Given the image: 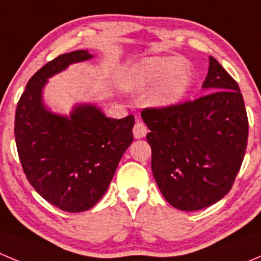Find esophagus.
Here are the masks:
<instances>
[{"mask_svg": "<svg viewBox=\"0 0 261 261\" xmlns=\"http://www.w3.org/2000/svg\"><path fill=\"white\" fill-rule=\"evenodd\" d=\"M146 133H147L146 125H145L142 121L137 120V123H136L135 126H133V136H135V138L145 137V136H146Z\"/></svg>", "mask_w": 261, "mask_h": 261, "instance_id": "34e87169", "label": "esophagus"}]
</instances>
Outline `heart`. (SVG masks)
Here are the masks:
<instances>
[{"mask_svg": "<svg viewBox=\"0 0 261 261\" xmlns=\"http://www.w3.org/2000/svg\"><path fill=\"white\" fill-rule=\"evenodd\" d=\"M193 82L192 66L180 57H146L129 69L126 87L136 93H150V105L171 108L179 105Z\"/></svg>", "mask_w": 261, "mask_h": 261, "instance_id": "obj_1", "label": "heart"}]
</instances>
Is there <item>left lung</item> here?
<instances>
[{
	"label": "left lung",
	"mask_w": 261,
	"mask_h": 261,
	"mask_svg": "<svg viewBox=\"0 0 261 261\" xmlns=\"http://www.w3.org/2000/svg\"><path fill=\"white\" fill-rule=\"evenodd\" d=\"M205 95L171 108H145L151 171L167 202L200 211L227 195L243 162L248 119L238 84L209 57Z\"/></svg>",
	"instance_id": "obj_1"
}]
</instances>
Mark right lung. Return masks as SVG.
<instances>
[{
	"label": "right lung",
	"mask_w": 261,
	"mask_h": 261,
	"mask_svg": "<svg viewBox=\"0 0 261 261\" xmlns=\"http://www.w3.org/2000/svg\"><path fill=\"white\" fill-rule=\"evenodd\" d=\"M93 57L80 49L45 64L29 81L15 112L18 155L30 184L70 213L89 211L102 199L133 141V115L111 119L98 106L82 103L65 116L44 105L43 90L50 77Z\"/></svg>",
	"instance_id": "add662e5"
}]
</instances>
